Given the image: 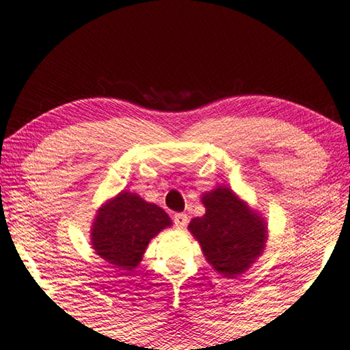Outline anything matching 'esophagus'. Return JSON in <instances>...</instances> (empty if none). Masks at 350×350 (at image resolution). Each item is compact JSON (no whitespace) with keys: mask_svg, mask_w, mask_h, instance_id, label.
<instances>
[{"mask_svg":"<svg viewBox=\"0 0 350 350\" xmlns=\"http://www.w3.org/2000/svg\"><path fill=\"white\" fill-rule=\"evenodd\" d=\"M173 221H174V226L177 229H184L188 223V216L185 213H176L173 216Z\"/></svg>","mask_w":350,"mask_h":350,"instance_id":"1","label":"esophagus"}]
</instances>
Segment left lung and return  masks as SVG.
I'll return each instance as SVG.
<instances>
[{
    "label": "left lung",
    "instance_id": "1",
    "mask_svg": "<svg viewBox=\"0 0 350 350\" xmlns=\"http://www.w3.org/2000/svg\"><path fill=\"white\" fill-rule=\"evenodd\" d=\"M201 201L205 213L193 218L188 230L218 273L224 277L243 274L263 254L268 240L265 219L227 187L204 193Z\"/></svg>",
    "mask_w": 350,
    "mask_h": 350
}]
</instances>
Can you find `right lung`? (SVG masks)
Here are the masks:
<instances>
[{
    "label": "right lung",
    "mask_w": 350,
    "mask_h": 350,
    "mask_svg": "<svg viewBox=\"0 0 350 350\" xmlns=\"http://www.w3.org/2000/svg\"><path fill=\"white\" fill-rule=\"evenodd\" d=\"M170 226V216L159 205L135 193L121 191L98 210L92 247L115 268L132 271L142 262L149 241Z\"/></svg>",
    "instance_id": "add662e5"
}]
</instances>
